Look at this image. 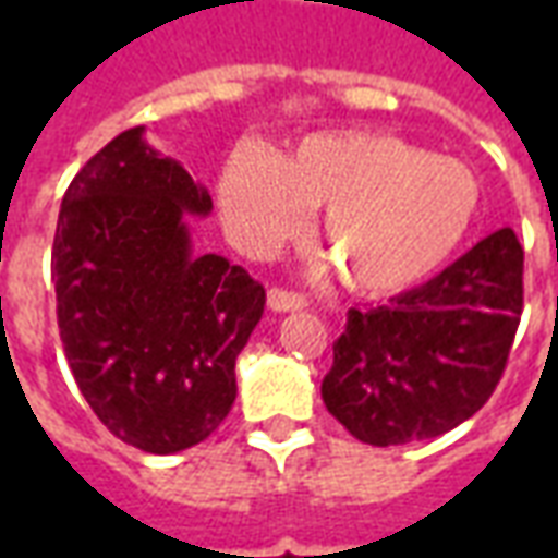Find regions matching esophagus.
<instances>
[{
	"label": "esophagus",
	"instance_id": "1",
	"mask_svg": "<svg viewBox=\"0 0 558 558\" xmlns=\"http://www.w3.org/2000/svg\"><path fill=\"white\" fill-rule=\"evenodd\" d=\"M266 304H268V311H275V314H290V311H302L307 302H304V295H299V292L268 290Z\"/></svg>",
	"mask_w": 558,
	"mask_h": 558
}]
</instances>
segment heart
<instances>
[{
	"label": "heart",
	"mask_w": 558,
	"mask_h": 558,
	"mask_svg": "<svg viewBox=\"0 0 558 558\" xmlns=\"http://www.w3.org/2000/svg\"><path fill=\"white\" fill-rule=\"evenodd\" d=\"M232 242L271 254L323 208L316 239L359 295H395L427 280L475 223L481 187L463 160L379 131H323L283 158L239 146L218 179Z\"/></svg>",
	"instance_id": "obj_1"
}]
</instances>
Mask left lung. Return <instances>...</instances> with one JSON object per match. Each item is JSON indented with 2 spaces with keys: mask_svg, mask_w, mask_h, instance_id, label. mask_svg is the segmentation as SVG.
<instances>
[{
  "mask_svg": "<svg viewBox=\"0 0 558 558\" xmlns=\"http://www.w3.org/2000/svg\"><path fill=\"white\" fill-rule=\"evenodd\" d=\"M523 311V247L496 230L415 290L347 314L326 410L367 445L454 430L490 400Z\"/></svg>",
  "mask_w": 558,
  "mask_h": 558,
  "instance_id": "1",
  "label": "left lung"
}]
</instances>
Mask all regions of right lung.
Returning <instances> with one entry per match:
<instances>
[{"label":"right lung","mask_w":558,"mask_h":558,"mask_svg":"<svg viewBox=\"0 0 558 558\" xmlns=\"http://www.w3.org/2000/svg\"><path fill=\"white\" fill-rule=\"evenodd\" d=\"M187 215L211 196L128 128L68 184L53 239L59 335L77 388L122 442L175 454L232 410L235 359L266 290L220 254H194Z\"/></svg>","instance_id":"obj_1"}]
</instances>
